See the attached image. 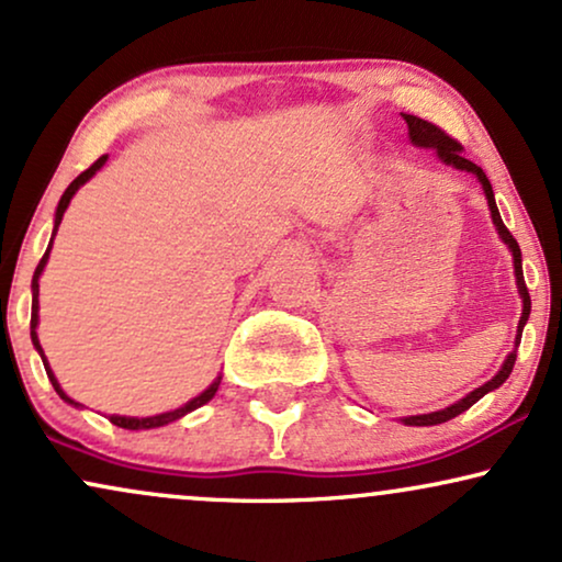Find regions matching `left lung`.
Instances as JSON below:
<instances>
[{
	"label": "left lung",
	"instance_id": "1",
	"mask_svg": "<svg viewBox=\"0 0 562 562\" xmlns=\"http://www.w3.org/2000/svg\"><path fill=\"white\" fill-rule=\"evenodd\" d=\"M404 116V122L408 124V140H412L417 148H432L438 158L446 166H453V169L459 171H469V175H474L480 179L482 190H484V198H487V205H490V216H493V224L497 228V234H501V239L508 245L510 255H514V270H516V286H518V294H521V302H524V310H521V321H518V330H516V349L510 351L508 357H505V362L501 370H497V375L493 380H487V383L474 387L472 393H467L461 401H456V404H450L446 408H440V412H429V414H417V417H404L401 422L408 427H429V425H442V422L459 417V414L467 412L469 406H474L476 401L482 396H487L490 391H495V387H501L505 380H508L510 372H514V364H516V351H518V344H521V334H524V325L529 321V313H531V296H529V289H526V281H524V270H521V249H518V241L514 239V234L508 232L501 218V211H497L495 205V192H493V184H490V179L480 166L469 161V158L461 156V145L453 140V137H448L442 133L440 127H435L432 122L427 120H419V116L414 114H401Z\"/></svg>",
	"mask_w": 562,
	"mask_h": 562
}]
</instances>
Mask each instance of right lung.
I'll list each match as a JSON object with an SVG mask.
<instances>
[{
	"mask_svg": "<svg viewBox=\"0 0 562 562\" xmlns=\"http://www.w3.org/2000/svg\"><path fill=\"white\" fill-rule=\"evenodd\" d=\"M106 158H109V156H101L99 161H95L93 166H90V169L82 171L80 177H75L72 182H69L67 190H65V195L59 198L57 213H54V232H52V241H48V247H46L44 258H41L38 268H36V273H33V281H31V292H33V304H31V341H33V346H36V351H38V355H41V359H44L46 375H48V380H52L54 391L59 393V398H61V401H67V404H72V406H82V404H78V401H72V398L67 396L65 391H61V385L57 383V378H54L52 367H48V362H46V357H44V349H41V344H38V334H36V328H38V279H41V273H44V268H46V262H48V252H52V245H54V234H57V228H59V224H61V216H65V211H67L69 200L75 198V192H78L80 187L86 184L88 179L93 177L95 171H99L103 164H106ZM218 385H221V378L213 380V383L207 385L205 391L200 393V396H195V398H192V401H187L184 406L175 408V412H164V414H156V417H120V414H112V417H109V419H112V425H116V427H124V429H154V427H164V425H169V422H177V419H182L184 414L195 412V408H200V406H203V404H207V401H211L213 396H216Z\"/></svg>",
	"mask_w": 562,
	"mask_h": 562,
	"instance_id": "1",
	"label": "right lung"
}]
</instances>
